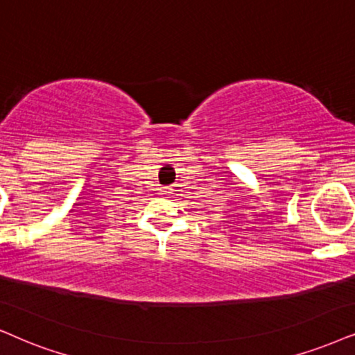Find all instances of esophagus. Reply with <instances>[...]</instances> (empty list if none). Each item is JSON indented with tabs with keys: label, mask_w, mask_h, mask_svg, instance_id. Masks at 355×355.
Wrapping results in <instances>:
<instances>
[{
	"label": "esophagus",
	"mask_w": 355,
	"mask_h": 355,
	"mask_svg": "<svg viewBox=\"0 0 355 355\" xmlns=\"http://www.w3.org/2000/svg\"><path fill=\"white\" fill-rule=\"evenodd\" d=\"M162 193H168V188H162Z\"/></svg>",
	"instance_id": "esophagus-1"
}]
</instances>
